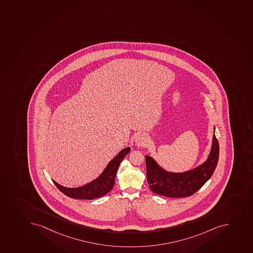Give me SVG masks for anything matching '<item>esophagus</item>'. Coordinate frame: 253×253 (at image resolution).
<instances>
[{"mask_svg": "<svg viewBox=\"0 0 253 253\" xmlns=\"http://www.w3.org/2000/svg\"><path fill=\"white\" fill-rule=\"evenodd\" d=\"M148 144V138L144 134H139L135 139V144L138 147H144Z\"/></svg>", "mask_w": 253, "mask_h": 253, "instance_id": "1", "label": "esophagus"}]
</instances>
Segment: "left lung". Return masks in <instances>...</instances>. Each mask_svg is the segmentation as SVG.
<instances>
[{
    "label": "left lung",
    "instance_id": "1",
    "mask_svg": "<svg viewBox=\"0 0 253 253\" xmlns=\"http://www.w3.org/2000/svg\"><path fill=\"white\" fill-rule=\"evenodd\" d=\"M219 151V142L214 134L211 150L205 163L193 170L182 173L168 172L161 168L154 158L147 155L145 163L149 188L155 194L168 198L190 196L211 177L217 165Z\"/></svg>",
    "mask_w": 253,
    "mask_h": 253
}]
</instances>
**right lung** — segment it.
Listing matches in <instances>:
<instances>
[{
    "label": "right lung",
    "instance_id": "right-lung-1",
    "mask_svg": "<svg viewBox=\"0 0 253 253\" xmlns=\"http://www.w3.org/2000/svg\"><path fill=\"white\" fill-rule=\"evenodd\" d=\"M130 149L126 148L123 149L114 159H112L102 172L101 175L95 180L90 182L89 184H85L84 186L78 188H66L62 186L53 180L57 188L68 197L72 199H97L99 197L104 196L108 194L114 187L115 183V176L120 163L125 158L126 154H129Z\"/></svg>",
    "mask_w": 253,
    "mask_h": 253
}]
</instances>
